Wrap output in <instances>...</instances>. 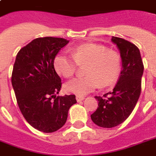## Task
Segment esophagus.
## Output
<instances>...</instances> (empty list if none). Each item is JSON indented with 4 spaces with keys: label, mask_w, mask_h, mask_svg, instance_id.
Here are the masks:
<instances>
[{
    "label": "esophagus",
    "mask_w": 156,
    "mask_h": 156,
    "mask_svg": "<svg viewBox=\"0 0 156 156\" xmlns=\"http://www.w3.org/2000/svg\"><path fill=\"white\" fill-rule=\"evenodd\" d=\"M84 99H85V98H84V96H81V95H77V96H76V100H77V101H78V102H81V101H83Z\"/></svg>",
    "instance_id": "esophagus-1"
}]
</instances>
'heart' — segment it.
<instances>
[{"mask_svg": "<svg viewBox=\"0 0 156 156\" xmlns=\"http://www.w3.org/2000/svg\"><path fill=\"white\" fill-rule=\"evenodd\" d=\"M72 57L64 53L57 54L53 61L56 73L69 78L75 73L78 66L86 65V76L78 77L65 85L69 92L83 95L92 91L99 84L107 87L113 84L121 69V58L118 52L108 50L103 45L86 44L71 50Z\"/></svg>", "mask_w": 156, "mask_h": 156, "instance_id": "1", "label": "heart"}]
</instances>
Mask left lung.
I'll use <instances>...</instances> for the list:
<instances>
[{
  "label": "left lung",
  "mask_w": 156,
  "mask_h": 156,
  "mask_svg": "<svg viewBox=\"0 0 156 156\" xmlns=\"http://www.w3.org/2000/svg\"><path fill=\"white\" fill-rule=\"evenodd\" d=\"M121 53L122 69L113 90L104 96H95L98 108L90 118L95 125L112 128L128 118L138 102L142 90L143 60L135 44L119 37H112Z\"/></svg>",
  "instance_id": "obj_1"
}]
</instances>
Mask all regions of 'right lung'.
I'll return each mask as SVG.
<instances>
[{"label":"right lung","instance_id":"obj_1","mask_svg":"<svg viewBox=\"0 0 156 156\" xmlns=\"http://www.w3.org/2000/svg\"><path fill=\"white\" fill-rule=\"evenodd\" d=\"M69 43L62 38H37L21 48L11 82L21 112L30 126L52 133L66 124L75 95L56 96L61 80L53 66L55 56Z\"/></svg>","mask_w":156,"mask_h":156}]
</instances>
